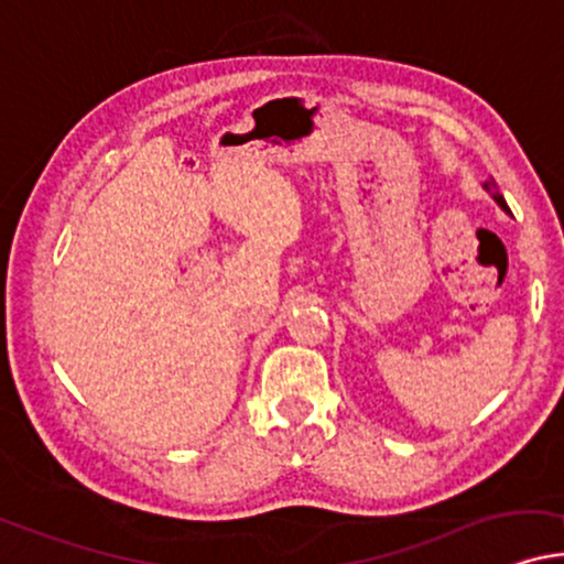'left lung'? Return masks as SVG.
Returning <instances> with one entry per match:
<instances>
[{
    "instance_id": "8db88e82",
    "label": "left lung",
    "mask_w": 564,
    "mask_h": 564,
    "mask_svg": "<svg viewBox=\"0 0 564 564\" xmlns=\"http://www.w3.org/2000/svg\"><path fill=\"white\" fill-rule=\"evenodd\" d=\"M484 187H486V191H489V193H491V198H495V200H497V204H499V208H505V212H507V214H510V206H507V204H505L502 193H499V191H497V183H495V180H486V183H484Z\"/></svg>"
}]
</instances>
